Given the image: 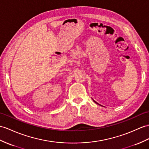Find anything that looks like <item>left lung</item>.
Wrapping results in <instances>:
<instances>
[{
	"instance_id": "8db88e82",
	"label": "left lung",
	"mask_w": 149,
	"mask_h": 149,
	"mask_svg": "<svg viewBox=\"0 0 149 149\" xmlns=\"http://www.w3.org/2000/svg\"><path fill=\"white\" fill-rule=\"evenodd\" d=\"M93 101H94V100H93ZM94 102H95V103H96V104H98V103H97V102H95V101H94Z\"/></svg>"
}]
</instances>
